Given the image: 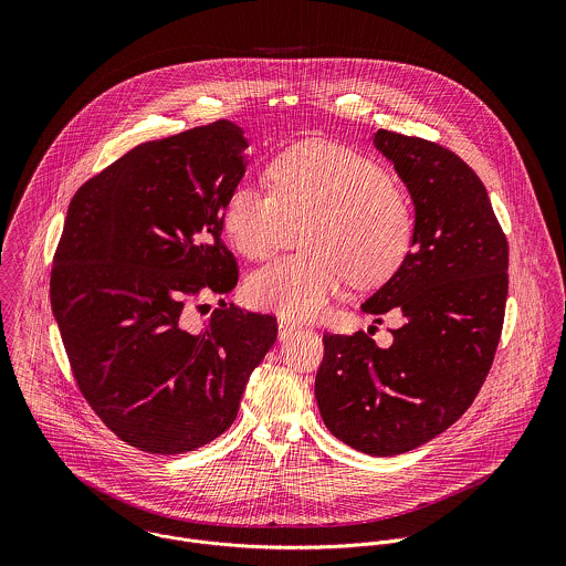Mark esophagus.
<instances>
[{"mask_svg":"<svg viewBox=\"0 0 566 566\" xmlns=\"http://www.w3.org/2000/svg\"><path fill=\"white\" fill-rule=\"evenodd\" d=\"M301 326L294 323V321H287V318H281L279 321V337L281 339H285V337H290L292 333H296Z\"/></svg>","mask_w":566,"mask_h":566,"instance_id":"34e87169","label":"esophagus"}]
</instances>
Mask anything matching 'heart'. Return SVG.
<instances>
[{"label":"heart","instance_id":"b5f03b06","mask_svg":"<svg viewBox=\"0 0 566 566\" xmlns=\"http://www.w3.org/2000/svg\"><path fill=\"white\" fill-rule=\"evenodd\" d=\"M270 189L240 185L224 207V231L243 256L279 250L287 220L307 218V252L283 256L248 281L250 298L285 318H316L350 281L384 283L403 263L413 213L381 165L331 142H301L265 169Z\"/></svg>","mask_w":566,"mask_h":566}]
</instances>
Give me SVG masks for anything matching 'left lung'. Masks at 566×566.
<instances>
[{"instance_id": "1", "label": "left lung", "mask_w": 566, "mask_h": 566, "mask_svg": "<svg viewBox=\"0 0 566 566\" xmlns=\"http://www.w3.org/2000/svg\"><path fill=\"white\" fill-rule=\"evenodd\" d=\"M375 146L407 185L416 224L401 268L361 310L403 324L379 348L324 333L316 399L328 431L368 455H399L451 427L490 373L507 301V240L482 178L449 148L390 130Z\"/></svg>"}]
</instances>
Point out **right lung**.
<instances>
[{
    "label": "right lung",
    "mask_w": 566,
    "mask_h": 566,
    "mask_svg": "<svg viewBox=\"0 0 566 566\" xmlns=\"http://www.w3.org/2000/svg\"><path fill=\"white\" fill-rule=\"evenodd\" d=\"M242 128L220 119L148 142L88 178L70 202L50 276L52 312L84 401L148 453L224 433L276 318L238 305L189 331L191 310L238 285L222 242L240 185Z\"/></svg>",
    "instance_id": "add662e5"
}]
</instances>
